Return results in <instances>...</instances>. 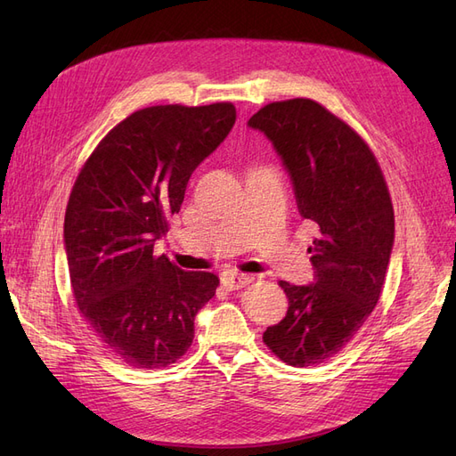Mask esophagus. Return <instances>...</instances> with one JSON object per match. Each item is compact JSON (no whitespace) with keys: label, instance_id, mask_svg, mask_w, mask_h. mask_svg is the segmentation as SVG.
I'll list each match as a JSON object with an SVG mask.
<instances>
[{"label":"esophagus","instance_id":"1","mask_svg":"<svg viewBox=\"0 0 456 456\" xmlns=\"http://www.w3.org/2000/svg\"><path fill=\"white\" fill-rule=\"evenodd\" d=\"M253 283L251 275L245 273H224L223 275V285L228 289V291H238V289Z\"/></svg>","mask_w":456,"mask_h":456}]
</instances>
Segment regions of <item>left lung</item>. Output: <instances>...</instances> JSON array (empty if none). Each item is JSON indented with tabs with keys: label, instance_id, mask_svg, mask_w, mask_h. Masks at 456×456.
Returning <instances> with one entry per match:
<instances>
[{
	"label": "left lung",
	"instance_id": "8db88e82",
	"mask_svg": "<svg viewBox=\"0 0 456 456\" xmlns=\"http://www.w3.org/2000/svg\"><path fill=\"white\" fill-rule=\"evenodd\" d=\"M247 126L272 142L300 216L320 226L308 247L314 281H280L289 308L262 338L289 365H320L346 346L377 306L394 247L392 200L362 136L322 104L272 102Z\"/></svg>",
	"mask_w": 456,
	"mask_h": 456
}]
</instances>
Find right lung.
Returning a JSON list of instances; mask_svg holds the SVG:
<instances>
[{"label":"right lung","mask_w":456,"mask_h":456,"mask_svg":"<svg viewBox=\"0 0 456 456\" xmlns=\"http://www.w3.org/2000/svg\"><path fill=\"white\" fill-rule=\"evenodd\" d=\"M236 123L230 102L150 106L110 131L86 161L68 200L64 249L74 298L104 346L139 369L184 355L194 320L218 287L186 272L154 243L181 211L198 165Z\"/></svg>","instance_id":"add662e5"}]
</instances>
